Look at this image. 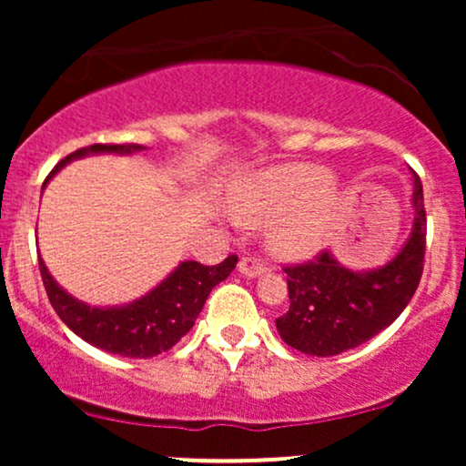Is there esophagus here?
Returning a JSON list of instances; mask_svg holds the SVG:
<instances>
[{
	"instance_id": "1",
	"label": "esophagus",
	"mask_w": 466,
	"mask_h": 466,
	"mask_svg": "<svg viewBox=\"0 0 466 466\" xmlns=\"http://www.w3.org/2000/svg\"><path fill=\"white\" fill-rule=\"evenodd\" d=\"M238 271L248 278H256V276H263L265 274V265L260 263L258 258H251V256H245L243 260L238 263Z\"/></svg>"
}]
</instances>
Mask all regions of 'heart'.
Instances as JSON below:
<instances>
[{
    "mask_svg": "<svg viewBox=\"0 0 466 466\" xmlns=\"http://www.w3.org/2000/svg\"><path fill=\"white\" fill-rule=\"evenodd\" d=\"M335 175L324 166L291 164L234 186L228 206L234 218L267 229V248L282 260H304L329 240Z\"/></svg>",
    "mask_w": 466,
    "mask_h": 466,
    "instance_id": "obj_1",
    "label": "heart"
}]
</instances>
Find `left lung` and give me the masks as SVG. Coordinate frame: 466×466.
Returning <instances> with one entry per match:
<instances>
[{
  "instance_id": "1",
  "label": "left lung",
  "mask_w": 466,
  "mask_h": 466,
  "mask_svg": "<svg viewBox=\"0 0 466 466\" xmlns=\"http://www.w3.org/2000/svg\"><path fill=\"white\" fill-rule=\"evenodd\" d=\"M411 208L410 238L377 269H349L330 251L285 267L289 311L276 319L285 344L313 357H333L372 339L403 313L425 263L427 218L419 175H414Z\"/></svg>"
}]
</instances>
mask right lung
Segmentation results:
<instances>
[{
    "label": "right lung",
    "mask_w": 466,
    "mask_h": 466,
    "mask_svg": "<svg viewBox=\"0 0 466 466\" xmlns=\"http://www.w3.org/2000/svg\"><path fill=\"white\" fill-rule=\"evenodd\" d=\"M144 148L147 147H140V144H92V147L78 148L55 166L46 184L52 175L74 159L98 153L131 155ZM237 263L238 256H228L223 263L212 267L197 263V260H184L157 287L137 300L122 304V307H89L69 296L66 289L58 285L39 254L46 293L67 329L96 349H103L111 355L131 357V360H147V357L162 355L173 349L195 326L197 315L201 313L212 289L232 274Z\"/></svg>",
    "instance_id": "1"
}]
</instances>
